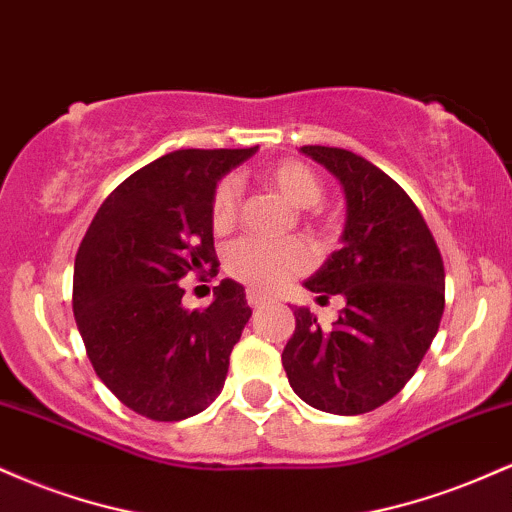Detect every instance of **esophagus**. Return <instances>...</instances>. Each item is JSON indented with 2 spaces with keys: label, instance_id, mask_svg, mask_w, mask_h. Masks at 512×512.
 I'll use <instances>...</instances> for the list:
<instances>
[{
  "label": "esophagus",
  "instance_id": "1",
  "mask_svg": "<svg viewBox=\"0 0 512 512\" xmlns=\"http://www.w3.org/2000/svg\"><path fill=\"white\" fill-rule=\"evenodd\" d=\"M248 305L250 308H262L264 303H272V298L269 296H264V293H257V291H248Z\"/></svg>",
  "mask_w": 512,
  "mask_h": 512
}]
</instances>
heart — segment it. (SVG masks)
I'll use <instances>...</instances> for the list:
<instances>
[{"instance_id": "heart-1", "label": "heart", "mask_w": 512, "mask_h": 512, "mask_svg": "<svg viewBox=\"0 0 512 512\" xmlns=\"http://www.w3.org/2000/svg\"><path fill=\"white\" fill-rule=\"evenodd\" d=\"M269 185L284 197H289L298 207H313L320 202L322 185L317 175L301 161L276 163L267 170ZM238 180L223 178L211 195V226L216 231H228L236 223L238 209ZM313 250L298 238L264 240V238H240L226 250V269L238 281L248 284L255 291H274L281 284L303 274L313 267Z\"/></svg>"}]
</instances>
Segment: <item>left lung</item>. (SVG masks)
<instances>
[{
    "mask_svg": "<svg viewBox=\"0 0 512 512\" xmlns=\"http://www.w3.org/2000/svg\"><path fill=\"white\" fill-rule=\"evenodd\" d=\"M342 182V248L305 281L317 301L342 296L346 308L322 330L296 308L284 346L289 383L310 407L356 416L378 409L409 383L436 337L445 308L443 257L411 197L354 151L301 146Z\"/></svg>",
    "mask_w": 512,
    "mask_h": 512,
    "instance_id": "obj_1",
    "label": "left lung"
}]
</instances>
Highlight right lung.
I'll return each instance as SVG.
<instances>
[{
	"instance_id": "add662e5",
	"label": "right lung",
	"mask_w": 512,
	"mask_h": 512,
	"mask_svg": "<svg viewBox=\"0 0 512 512\" xmlns=\"http://www.w3.org/2000/svg\"><path fill=\"white\" fill-rule=\"evenodd\" d=\"M250 149H180L139 168L93 216L74 262V317L88 361L125 407L182 421L221 395L252 310L233 279L204 310L182 308L180 279L219 272L211 195Z\"/></svg>"
}]
</instances>
